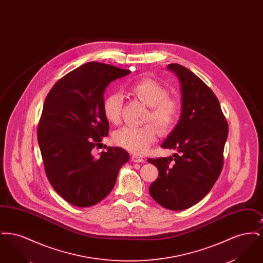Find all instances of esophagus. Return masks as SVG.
Returning <instances> with one entry per match:
<instances>
[{"label":"esophagus","instance_id":"1","mask_svg":"<svg viewBox=\"0 0 263 263\" xmlns=\"http://www.w3.org/2000/svg\"><path fill=\"white\" fill-rule=\"evenodd\" d=\"M131 159H132V161H133L134 163H143V162H144V160H143L141 157L137 156V155H133V156L131 157Z\"/></svg>","mask_w":263,"mask_h":263}]
</instances>
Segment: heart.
<instances>
[{"mask_svg": "<svg viewBox=\"0 0 263 263\" xmlns=\"http://www.w3.org/2000/svg\"><path fill=\"white\" fill-rule=\"evenodd\" d=\"M126 91L149 106L146 122L152 121L161 134H167L178 120L180 105L178 100L168 96L167 88L158 81L144 77L126 87ZM122 99L118 93L108 95L102 102V111L106 120L116 124L120 121ZM152 124L142 127H123L114 132V144L133 154L142 155L149 150L157 139V129Z\"/></svg>", "mask_w": 263, "mask_h": 263, "instance_id": "b5f03b06", "label": "heart"}]
</instances>
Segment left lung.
Returning a JSON list of instances; mask_svg holds the SVG:
<instances>
[{
	"label": "left lung",
	"mask_w": 263,
	"mask_h": 263,
	"mask_svg": "<svg viewBox=\"0 0 263 263\" xmlns=\"http://www.w3.org/2000/svg\"><path fill=\"white\" fill-rule=\"evenodd\" d=\"M167 68L179 79L182 107L162 148L177 153L174 158L148 159L159 171L149 192L161 206L179 211L204 198L218 179L229 127L217 97L200 78L179 64Z\"/></svg>",
	"instance_id": "8db88e82"
}]
</instances>
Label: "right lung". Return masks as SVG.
Segmentation results:
<instances>
[{"label": "right lung", "instance_id": "1", "mask_svg": "<svg viewBox=\"0 0 263 263\" xmlns=\"http://www.w3.org/2000/svg\"><path fill=\"white\" fill-rule=\"evenodd\" d=\"M128 74L130 70L112 65L86 63L61 78L45 99L37 128L45 174L74 206L89 207L106 197L129 161L119 147H108L100 157L91 153L109 131L102 111L105 88Z\"/></svg>", "mask_w": 263, "mask_h": 263}]
</instances>
